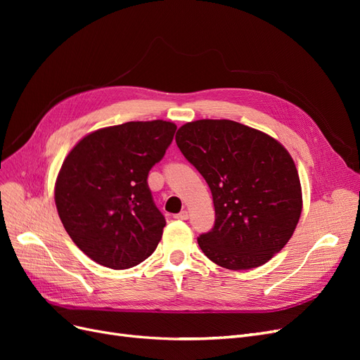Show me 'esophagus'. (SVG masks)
<instances>
[{"label": "esophagus", "mask_w": 360, "mask_h": 360, "mask_svg": "<svg viewBox=\"0 0 360 360\" xmlns=\"http://www.w3.org/2000/svg\"><path fill=\"white\" fill-rule=\"evenodd\" d=\"M174 217H176V219H180V221H186L188 217H189V214H188L186 210H183V212L177 213V214H174Z\"/></svg>", "instance_id": "34e87169"}]
</instances>
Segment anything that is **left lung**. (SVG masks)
<instances>
[{"instance_id": "8db88e82", "label": "left lung", "mask_w": 360, "mask_h": 360, "mask_svg": "<svg viewBox=\"0 0 360 360\" xmlns=\"http://www.w3.org/2000/svg\"><path fill=\"white\" fill-rule=\"evenodd\" d=\"M183 156L209 184L216 219L198 237L207 258L254 269L278 254L302 213L296 165L276 139L231 120H198L177 130Z\"/></svg>"}]
</instances>
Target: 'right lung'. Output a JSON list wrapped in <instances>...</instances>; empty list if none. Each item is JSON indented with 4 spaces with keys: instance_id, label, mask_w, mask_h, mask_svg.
Wrapping results in <instances>:
<instances>
[{
    "instance_id": "1",
    "label": "right lung",
    "mask_w": 360,
    "mask_h": 360,
    "mask_svg": "<svg viewBox=\"0 0 360 360\" xmlns=\"http://www.w3.org/2000/svg\"><path fill=\"white\" fill-rule=\"evenodd\" d=\"M176 129L163 120L99 129L64 159L57 210L75 245L96 263L123 270L155 252L167 221L147 179Z\"/></svg>"
}]
</instances>
